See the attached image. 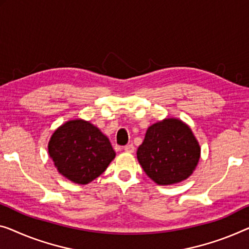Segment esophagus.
Here are the masks:
<instances>
[{
  "label": "esophagus",
  "instance_id": "1",
  "mask_svg": "<svg viewBox=\"0 0 249 249\" xmlns=\"http://www.w3.org/2000/svg\"><path fill=\"white\" fill-rule=\"evenodd\" d=\"M134 150H135V147H134V145H133V144H128V145L124 146V151L127 152V153H133Z\"/></svg>",
  "mask_w": 249,
  "mask_h": 249
}]
</instances>
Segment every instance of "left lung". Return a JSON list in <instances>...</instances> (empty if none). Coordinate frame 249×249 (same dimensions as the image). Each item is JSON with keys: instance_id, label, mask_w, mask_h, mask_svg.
Masks as SVG:
<instances>
[{"instance_id": "left-lung-1", "label": "left lung", "mask_w": 249, "mask_h": 249, "mask_svg": "<svg viewBox=\"0 0 249 249\" xmlns=\"http://www.w3.org/2000/svg\"><path fill=\"white\" fill-rule=\"evenodd\" d=\"M200 153L190 126L173 117L152 124L136 152L144 172L159 185L188 179L198 165Z\"/></svg>"}]
</instances>
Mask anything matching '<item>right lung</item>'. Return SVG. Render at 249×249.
<instances>
[{"label":"right lung","mask_w":249,"mask_h":249,"mask_svg":"<svg viewBox=\"0 0 249 249\" xmlns=\"http://www.w3.org/2000/svg\"><path fill=\"white\" fill-rule=\"evenodd\" d=\"M48 152L58 172L77 184L98 178L116 155L108 137L81 118L59 126L50 137Z\"/></svg>","instance_id":"1"}]
</instances>
